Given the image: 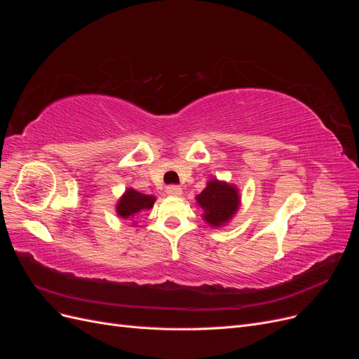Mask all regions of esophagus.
Segmentation results:
<instances>
[{
    "label": "esophagus",
    "instance_id": "1",
    "mask_svg": "<svg viewBox=\"0 0 359 359\" xmlns=\"http://www.w3.org/2000/svg\"><path fill=\"white\" fill-rule=\"evenodd\" d=\"M166 193H168V196H181L182 194V189L181 187H178V186H169V187H166Z\"/></svg>",
    "mask_w": 359,
    "mask_h": 359
}]
</instances>
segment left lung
Segmentation results:
<instances>
[{
    "label": "left lung",
    "instance_id": "1",
    "mask_svg": "<svg viewBox=\"0 0 359 359\" xmlns=\"http://www.w3.org/2000/svg\"><path fill=\"white\" fill-rule=\"evenodd\" d=\"M240 199L233 184L219 180H211L196 196V202L203 210V220L214 227H220L232 219L240 208Z\"/></svg>",
    "mask_w": 359,
    "mask_h": 359
}]
</instances>
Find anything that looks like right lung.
Returning a JSON list of instances; mask_svg holds the SVG:
<instances>
[{"mask_svg": "<svg viewBox=\"0 0 359 359\" xmlns=\"http://www.w3.org/2000/svg\"><path fill=\"white\" fill-rule=\"evenodd\" d=\"M156 198L151 194L139 193L135 189H127L116 203V214L121 219H133L140 211L153 208Z\"/></svg>", "mask_w": 359, "mask_h": 359, "instance_id": "right-lung-1", "label": "right lung"}]
</instances>
